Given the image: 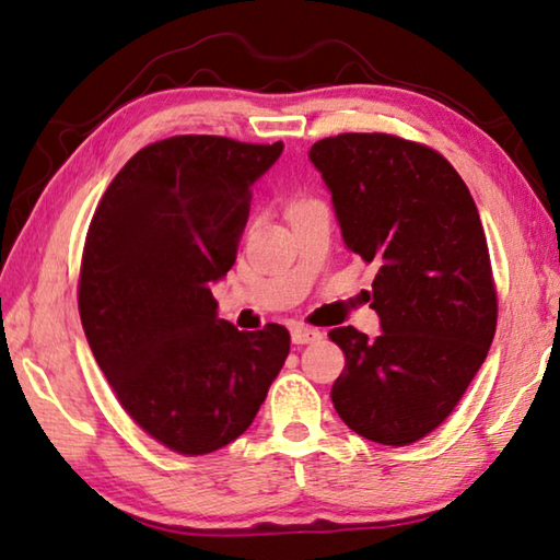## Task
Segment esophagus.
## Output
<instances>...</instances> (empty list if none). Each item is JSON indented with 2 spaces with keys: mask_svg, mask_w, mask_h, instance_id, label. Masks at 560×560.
Here are the masks:
<instances>
[{
  "mask_svg": "<svg viewBox=\"0 0 560 560\" xmlns=\"http://www.w3.org/2000/svg\"><path fill=\"white\" fill-rule=\"evenodd\" d=\"M320 338V330L318 328H308V326H291V340L296 346H306V343H314V340Z\"/></svg>",
  "mask_w": 560,
  "mask_h": 560,
  "instance_id": "obj_1",
  "label": "esophagus"
}]
</instances>
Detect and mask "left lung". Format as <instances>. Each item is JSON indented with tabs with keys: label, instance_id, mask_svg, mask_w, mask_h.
Listing matches in <instances>:
<instances>
[{
	"label": "left lung",
	"instance_id": "8db88e82",
	"mask_svg": "<svg viewBox=\"0 0 560 560\" xmlns=\"http://www.w3.org/2000/svg\"><path fill=\"white\" fill-rule=\"evenodd\" d=\"M350 252L375 264L383 334L330 340L346 368L330 400L360 438L402 447L447 420L485 363L497 289L485 226L438 150L387 132H343L308 150Z\"/></svg>",
	"mask_w": 560,
	"mask_h": 560
}]
</instances>
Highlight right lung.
<instances>
[{
    "instance_id": "1",
    "label": "right lung",
    "mask_w": 560,
    "mask_h": 560,
    "mask_svg": "<svg viewBox=\"0 0 560 560\" xmlns=\"http://www.w3.org/2000/svg\"><path fill=\"white\" fill-rule=\"evenodd\" d=\"M281 150L165 138L122 165L89 226L79 314L93 358L122 410L187 457L244 434L289 355L287 328L236 330L210 289L232 269L252 185Z\"/></svg>"
}]
</instances>
